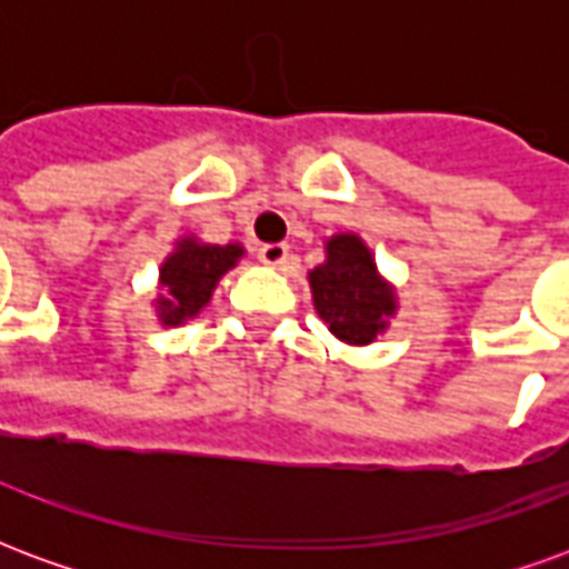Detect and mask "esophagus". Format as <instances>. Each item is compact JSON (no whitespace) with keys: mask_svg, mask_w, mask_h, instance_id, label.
I'll return each mask as SVG.
<instances>
[{"mask_svg":"<svg viewBox=\"0 0 569 569\" xmlns=\"http://www.w3.org/2000/svg\"><path fill=\"white\" fill-rule=\"evenodd\" d=\"M259 259L264 261V264L280 268V264H286V259H289V247H286V243H261Z\"/></svg>","mask_w":569,"mask_h":569,"instance_id":"1","label":"esophagus"}]
</instances>
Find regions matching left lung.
Segmentation results:
<instances>
[{
	"mask_svg": "<svg viewBox=\"0 0 569 569\" xmlns=\"http://www.w3.org/2000/svg\"><path fill=\"white\" fill-rule=\"evenodd\" d=\"M329 259L310 271L313 305L341 341L369 345L393 313V292L383 283L366 243L353 234L329 240Z\"/></svg>",
	"mask_w": 569,
	"mask_h": 569,
	"instance_id": "left-lung-1",
	"label": "left lung"
}]
</instances>
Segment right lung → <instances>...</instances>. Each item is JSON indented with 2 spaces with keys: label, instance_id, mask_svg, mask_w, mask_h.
Returning <instances> with one entry per match:
<instances>
[{
  "label": "right lung",
  "instance_id": "right-lung-1",
  "mask_svg": "<svg viewBox=\"0 0 569 569\" xmlns=\"http://www.w3.org/2000/svg\"><path fill=\"white\" fill-rule=\"evenodd\" d=\"M240 256H243V249L234 247V243L231 247H210V243L182 240L161 268L163 298L158 301L161 322L176 326V322L194 317L210 301L219 277L228 268H234Z\"/></svg>",
  "mask_w": 569,
  "mask_h": 569
}]
</instances>
